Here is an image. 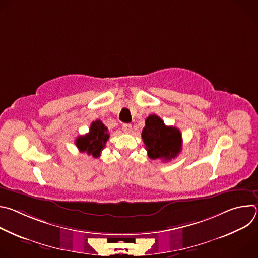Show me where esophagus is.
Listing matches in <instances>:
<instances>
[{"label": "esophagus", "mask_w": 258, "mask_h": 258, "mask_svg": "<svg viewBox=\"0 0 258 258\" xmlns=\"http://www.w3.org/2000/svg\"><path fill=\"white\" fill-rule=\"evenodd\" d=\"M122 130H123L125 133H127V134L132 133V131H133L132 124H130V123H123V124H122Z\"/></svg>", "instance_id": "obj_1"}]
</instances>
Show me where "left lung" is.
Returning a JSON list of instances; mask_svg holds the SVG:
<instances>
[{
    "label": "left lung",
    "instance_id": "obj_1",
    "mask_svg": "<svg viewBox=\"0 0 258 258\" xmlns=\"http://www.w3.org/2000/svg\"><path fill=\"white\" fill-rule=\"evenodd\" d=\"M147 153L151 159L170 160L181 150V134L174 126H166L163 120L153 114L146 118L142 131Z\"/></svg>",
    "mask_w": 258,
    "mask_h": 258
}]
</instances>
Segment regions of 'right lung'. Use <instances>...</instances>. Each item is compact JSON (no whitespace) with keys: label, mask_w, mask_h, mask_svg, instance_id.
Returning a JSON list of instances; mask_svg holds the SVG:
<instances>
[{"label":"right lung","mask_w":258,"mask_h":258,"mask_svg":"<svg viewBox=\"0 0 258 258\" xmlns=\"http://www.w3.org/2000/svg\"><path fill=\"white\" fill-rule=\"evenodd\" d=\"M108 139V128L101 120H96L92 122L87 135L80 136L77 139L76 145L80 152H87L88 155H93V157L97 158L101 155Z\"/></svg>","instance_id":"1"}]
</instances>
